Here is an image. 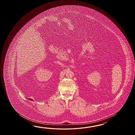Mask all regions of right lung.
Segmentation results:
<instances>
[{
    "label": "right lung",
    "instance_id": "add662e5",
    "mask_svg": "<svg viewBox=\"0 0 135 135\" xmlns=\"http://www.w3.org/2000/svg\"><path fill=\"white\" fill-rule=\"evenodd\" d=\"M29 100H32V99H30V98H29L28 99Z\"/></svg>",
    "mask_w": 135,
    "mask_h": 135
}]
</instances>
